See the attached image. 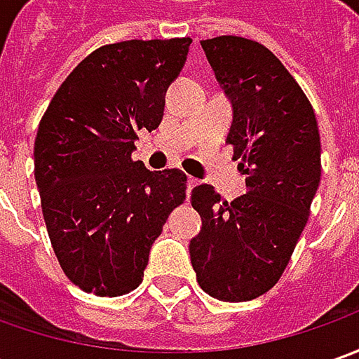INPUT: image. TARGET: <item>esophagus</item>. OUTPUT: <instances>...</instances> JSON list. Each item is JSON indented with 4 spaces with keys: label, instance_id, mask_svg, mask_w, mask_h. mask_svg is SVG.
I'll use <instances>...</instances> for the list:
<instances>
[{
    "label": "esophagus",
    "instance_id": "obj_1",
    "mask_svg": "<svg viewBox=\"0 0 359 359\" xmlns=\"http://www.w3.org/2000/svg\"><path fill=\"white\" fill-rule=\"evenodd\" d=\"M196 184H198V180L192 179V177H189V180H187V194H189V196H191L192 189H194Z\"/></svg>",
    "mask_w": 359,
    "mask_h": 359
}]
</instances>
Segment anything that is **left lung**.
Returning <instances> with one entry per match:
<instances>
[{
	"label": "left lung",
	"instance_id": "8db88e82",
	"mask_svg": "<svg viewBox=\"0 0 359 359\" xmlns=\"http://www.w3.org/2000/svg\"><path fill=\"white\" fill-rule=\"evenodd\" d=\"M201 45L232 99L226 142L246 175V194L229 203L210 184L192 189L203 230L189 246L191 262L208 296L246 302L278 282L308 222L322 177L318 121L298 81L268 47L236 35Z\"/></svg>",
	"mask_w": 359,
	"mask_h": 359
}]
</instances>
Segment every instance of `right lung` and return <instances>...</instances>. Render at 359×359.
<instances>
[{"label":"right lung","instance_id":"right-lung-1","mask_svg":"<svg viewBox=\"0 0 359 359\" xmlns=\"http://www.w3.org/2000/svg\"><path fill=\"white\" fill-rule=\"evenodd\" d=\"M191 43L103 45L69 73L41 117L33 161L45 226L65 276L83 292L135 290L168 215L187 198L182 170H149L130 153L137 130L161 125Z\"/></svg>","mask_w":359,"mask_h":359}]
</instances>
